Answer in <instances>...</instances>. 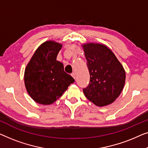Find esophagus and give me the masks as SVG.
I'll return each mask as SVG.
<instances>
[{
  "label": "esophagus",
  "mask_w": 148,
  "mask_h": 148,
  "mask_svg": "<svg viewBox=\"0 0 148 148\" xmlns=\"http://www.w3.org/2000/svg\"><path fill=\"white\" fill-rule=\"evenodd\" d=\"M71 75H72V77H73V78H74V79H76V74H75L74 73H72Z\"/></svg>",
  "instance_id": "34e87169"
}]
</instances>
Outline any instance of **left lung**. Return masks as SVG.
<instances>
[{"mask_svg": "<svg viewBox=\"0 0 148 148\" xmlns=\"http://www.w3.org/2000/svg\"><path fill=\"white\" fill-rule=\"evenodd\" d=\"M90 82L84 94L96 105L103 107L115 101L121 92L125 72L111 49L106 45L88 43L83 45Z\"/></svg>", "mask_w": 148, "mask_h": 148, "instance_id": "left-lung-1", "label": "left lung"}]
</instances>
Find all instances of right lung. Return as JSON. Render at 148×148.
Masks as SVG:
<instances>
[{"label":"right lung","mask_w":148,"mask_h":148,"mask_svg":"<svg viewBox=\"0 0 148 148\" xmlns=\"http://www.w3.org/2000/svg\"><path fill=\"white\" fill-rule=\"evenodd\" d=\"M62 45L49 41L41 44L25 70V84L37 103L50 105L59 99L74 79L66 73L62 62L56 60Z\"/></svg>","instance_id":"add662e5"}]
</instances>
